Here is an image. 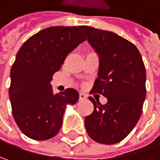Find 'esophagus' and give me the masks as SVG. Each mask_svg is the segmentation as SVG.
I'll return each instance as SVG.
<instances>
[{
  "label": "esophagus",
  "mask_w": 160,
  "mask_h": 160,
  "mask_svg": "<svg viewBox=\"0 0 160 160\" xmlns=\"http://www.w3.org/2000/svg\"><path fill=\"white\" fill-rule=\"evenodd\" d=\"M87 97H86V95L83 94V93H80V100L81 101V100H85Z\"/></svg>",
  "instance_id": "obj_1"
}]
</instances>
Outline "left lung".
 Segmentation results:
<instances>
[{
    "instance_id": "1",
    "label": "left lung",
    "mask_w": 160,
    "mask_h": 160,
    "mask_svg": "<svg viewBox=\"0 0 160 160\" xmlns=\"http://www.w3.org/2000/svg\"><path fill=\"white\" fill-rule=\"evenodd\" d=\"M99 56L98 78L92 92L107 98L105 104L90 101L94 110L85 118V128L94 141L119 143L134 129L146 99V68L137 47L120 36L91 26H80Z\"/></svg>"
}]
</instances>
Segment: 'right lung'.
Returning <instances> with one entry per match:
<instances>
[{"label":"right lung","instance_id":"right-lung-1","mask_svg":"<svg viewBox=\"0 0 160 160\" xmlns=\"http://www.w3.org/2000/svg\"><path fill=\"white\" fill-rule=\"evenodd\" d=\"M86 38L77 26H51L23 43L11 69L9 97L12 114L22 133L34 140H48L60 130L68 104L79 92L67 89L53 93L50 84L66 57Z\"/></svg>","mask_w":160,"mask_h":160}]
</instances>
